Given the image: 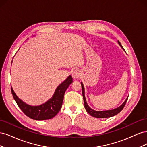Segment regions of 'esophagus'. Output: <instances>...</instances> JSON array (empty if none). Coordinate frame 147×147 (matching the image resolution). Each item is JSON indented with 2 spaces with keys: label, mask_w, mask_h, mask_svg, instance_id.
<instances>
[{
  "label": "esophagus",
  "mask_w": 147,
  "mask_h": 147,
  "mask_svg": "<svg viewBox=\"0 0 147 147\" xmlns=\"http://www.w3.org/2000/svg\"><path fill=\"white\" fill-rule=\"evenodd\" d=\"M80 73L78 70H74L72 72V76L74 79L78 78L80 77Z\"/></svg>",
  "instance_id": "esophagus-1"
}]
</instances>
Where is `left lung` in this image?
<instances>
[{"label":"left lung","mask_w":147,"mask_h":147,"mask_svg":"<svg viewBox=\"0 0 147 147\" xmlns=\"http://www.w3.org/2000/svg\"><path fill=\"white\" fill-rule=\"evenodd\" d=\"M119 45L121 46L122 48V45H121L118 42ZM82 84V94H83V101H84V108H85L86 112L90 114L91 116L94 117L95 118H109V117H112L115 116V115H117L118 113H119L123 109V108L124 107V106L126 105V102L127 100V98L126 99V100L124 101V103L121 105L119 106V107L113 109V110H105V111H96L92 110V109H91L90 107L88 106V105L87 104V102L86 101V99H85V96H84V86L83 84L82 83H81Z\"/></svg>","instance_id":"obj_1"}]
</instances>
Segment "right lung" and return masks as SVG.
Returning <instances> with one entry per match:
<instances>
[{
    "label": "right lung",
    "instance_id": "1",
    "mask_svg": "<svg viewBox=\"0 0 147 147\" xmlns=\"http://www.w3.org/2000/svg\"><path fill=\"white\" fill-rule=\"evenodd\" d=\"M72 83V77L70 75L56 88L51 98L45 104L39 106L26 104L17 97L11 87V91L16 104L26 116L35 120H45L53 118L59 112L63 104L64 93Z\"/></svg>",
    "mask_w": 147,
    "mask_h": 147
}]
</instances>
